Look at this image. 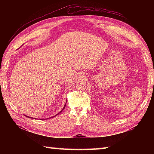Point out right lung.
<instances>
[{"instance_id": "obj_1", "label": "right lung", "mask_w": 154, "mask_h": 154, "mask_svg": "<svg viewBox=\"0 0 154 154\" xmlns=\"http://www.w3.org/2000/svg\"><path fill=\"white\" fill-rule=\"evenodd\" d=\"M66 104H65V105H64V108L62 109V111H61L60 112H62V111H63V110H64V108H65V106H66ZM59 113H58V114H57V115H56V116H58V115Z\"/></svg>"}]
</instances>
